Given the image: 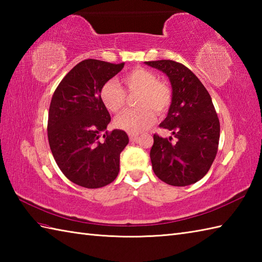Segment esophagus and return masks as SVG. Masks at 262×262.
I'll return each instance as SVG.
<instances>
[{
  "label": "esophagus",
  "instance_id": "esophagus-1",
  "mask_svg": "<svg viewBox=\"0 0 262 262\" xmlns=\"http://www.w3.org/2000/svg\"><path fill=\"white\" fill-rule=\"evenodd\" d=\"M128 136H129V138H130V141H136L137 140V137H138V134H128Z\"/></svg>",
  "mask_w": 262,
  "mask_h": 262
}]
</instances>
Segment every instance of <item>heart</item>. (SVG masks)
<instances>
[{
    "instance_id": "b5f03b06",
    "label": "heart",
    "mask_w": 262,
    "mask_h": 262,
    "mask_svg": "<svg viewBox=\"0 0 262 262\" xmlns=\"http://www.w3.org/2000/svg\"><path fill=\"white\" fill-rule=\"evenodd\" d=\"M128 93L138 92L135 100L136 109L127 110L116 117L115 126L118 129L132 134H138L151 126L155 114H164L172 101V91L168 83L159 81L152 71L135 68L121 77ZM100 99L111 113H119L126 105V92L118 83L108 81L100 90Z\"/></svg>"
}]
</instances>
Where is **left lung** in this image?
<instances>
[{"label": "left lung", "instance_id": "1", "mask_svg": "<svg viewBox=\"0 0 262 262\" xmlns=\"http://www.w3.org/2000/svg\"><path fill=\"white\" fill-rule=\"evenodd\" d=\"M169 76L172 102L160 124L176 137L154 134L151 162L160 180L183 187L202 179L219 149L220 120L208 91L198 77L181 63L170 59L145 62Z\"/></svg>", "mask_w": 262, "mask_h": 262}]
</instances>
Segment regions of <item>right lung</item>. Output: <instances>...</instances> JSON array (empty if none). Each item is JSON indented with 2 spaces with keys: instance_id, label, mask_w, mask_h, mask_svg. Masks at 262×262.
Returning a JSON list of instances; mask_svg holds the SVG:
<instances>
[{
  "instance_id": "obj_1",
  "label": "right lung",
  "mask_w": 262,
  "mask_h": 262,
  "mask_svg": "<svg viewBox=\"0 0 262 262\" xmlns=\"http://www.w3.org/2000/svg\"><path fill=\"white\" fill-rule=\"evenodd\" d=\"M124 65L82 60L53 94L47 122L49 146L63 174L81 187L101 188L118 176L120 153L129 140L120 129L106 130L104 140H99L111 120L100 90Z\"/></svg>"
}]
</instances>
